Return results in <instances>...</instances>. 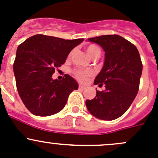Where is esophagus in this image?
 <instances>
[{
  "mask_svg": "<svg viewBox=\"0 0 158 158\" xmlns=\"http://www.w3.org/2000/svg\"><path fill=\"white\" fill-rule=\"evenodd\" d=\"M85 88V87L84 86V85H79V89H80V90H84Z\"/></svg>",
  "mask_w": 158,
  "mask_h": 158,
  "instance_id": "1",
  "label": "esophagus"
}]
</instances>
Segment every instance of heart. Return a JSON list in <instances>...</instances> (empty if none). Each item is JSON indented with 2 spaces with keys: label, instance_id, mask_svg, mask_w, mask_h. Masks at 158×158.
Segmentation results:
<instances>
[{
  "label": "heart",
  "instance_id": "obj_1",
  "mask_svg": "<svg viewBox=\"0 0 158 158\" xmlns=\"http://www.w3.org/2000/svg\"><path fill=\"white\" fill-rule=\"evenodd\" d=\"M88 53L91 56V57H94L96 55H101V49L95 45H89L86 48ZM73 74L76 77L77 79L81 82H85L90 76L92 75V72L91 70H74Z\"/></svg>",
  "mask_w": 158,
  "mask_h": 158
}]
</instances>
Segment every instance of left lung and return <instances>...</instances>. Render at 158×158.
I'll return each mask as SVG.
<instances>
[{
	"mask_svg": "<svg viewBox=\"0 0 158 158\" xmlns=\"http://www.w3.org/2000/svg\"><path fill=\"white\" fill-rule=\"evenodd\" d=\"M88 40L105 51L102 69L94 85H105L96 96L86 101L88 112L102 120H114L127 111L137 94L143 65L136 46L118 35H100Z\"/></svg>",
	"mask_w": 158,
	"mask_h": 158,
	"instance_id": "left-lung-1",
	"label": "left lung"
}]
</instances>
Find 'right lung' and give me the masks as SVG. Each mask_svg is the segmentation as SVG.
Masks as SVG:
<instances>
[{"label": "right lung", "mask_w": 158, "mask_h": 158, "mask_svg": "<svg viewBox=\"0 0 158 158\" xmlns=\"http://www.w3.org/2000/svg\"><path fill=\"white\" fill-rule=\"evenodd\" d=\"M83 40L38 34L19 45L13 65L16 86L24 105L33 115L57 113L64 108L70 93L77 89V82L70 75H64L62 81L52 80V75Z\"/></svg>", "instance_id": "obj_1"}]
</instances>
